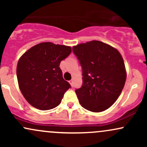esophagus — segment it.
Wrapping results in <instances>:
<instances>
[{"mask_svg":"<svg viewBox=\"0 0 147 147\" xmlns=\"http://www.w3.org/2000/svg\"><path fill=\"white\" fill-rule=\"evenodd\" d=\"M69 83L70 84V85H71L72 86H73V81H72V80L69 81Z\"/></svg>","mask_w":147,"mask_h":147,"instance_id":"1","label":"esophagus"}]
</instances>
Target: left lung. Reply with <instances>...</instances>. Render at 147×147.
Returning <instances> with one entry per match:
<instances>
[{
  "label": "left lung",
  "instance_id": "left-lung-1",
  "mask_svg": "<svg viewBox=\"0 0 147 147\" xmlns=\"http://www.w3.org/2000/svg\"><path fill=\"white\" fill-rule=\"evenodd\" d=\"M82 68L83 84L75 92L81 105L92 112L110 108L122 92L126 73L122 55L115 48L99 41L72 48Z\"/></svg>",
  "mask_w": 147,
  "mask_h": 147
}]
</instances>
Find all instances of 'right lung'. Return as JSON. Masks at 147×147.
Returning a JSON list of instances; mask_svg holds the SVG:
<instances>
[{
    "mask_svg": "<svg viewBox=\"0 0 147 147\" xmlns=\"http://www.w3.org/2000/svg\"><path fill=\"white\" fill-rule=\"evenodd\" d=\"M70 53V46L45 42L22 55L16 75L20 90L30 104L42 111L59 105L64 93L71 88L63 78L59 65Z\"/></svg>",
    "mask_w": 147,
    "mask_h": 147,
    "instance_id": "add662e5",
    "label": "right lung"
}]
</instances>
